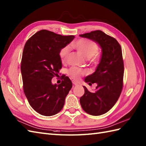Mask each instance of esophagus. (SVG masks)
<instances>
[{
    "label": "esophagus",
    "instance_id": "1",
    "mask_svg": "<svg viewBox=\"0 0 146 146\" xmlns=\"http://www.w3.org/2000/svg\"><path fill=\"white\" fill-rule=\"evenodd\" d=\"M72 83H73L74 85H75V86H76V85H78V83L76 82V81H72Z\"/></svg>",
    "mask_w": 146,
    "mask_h": 146
}]
</instances>
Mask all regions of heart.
I'll return each mask as SVG.
<instances>
[{
	"label": "heart",
	"mask_w": 146,
	"mask_h": 146,
	"mask_svg": "<svg viewBox=\"0 0 146 146\" xmlns=\"http://www.w3.org/2000/svg\"><path fill=\"white\" fill-rule=\"evenodd\" d=\"M72 46L78 52L86 58V60L91 66L95 67L98 65L100 61V56L98 52V45L96 42L90 40L80 38L74 41L72 43ZM69 55L70 48L68 46L60 49L59 56L62 63L66 62ZM87 73L86 70L77 67H72L68 71V76L74 80H79L81 76L85 75Z\"/></svg>",
	"instance_id": "obj_1"
}]
</instances>
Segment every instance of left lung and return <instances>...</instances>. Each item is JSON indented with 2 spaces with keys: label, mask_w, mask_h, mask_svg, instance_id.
I'll list each match as a JSON object with an SVG mask.
<instances>
[{
  "label": "left lung",
  "mask_w": 146,
  "mask_h": 146,
  "mask_svg": "<svg viewBox=\"0 0 146 146\" xmlns=\"http://www.w3.org/2000/svg\"><path fill=\"white\" fill-rule=\"evenodd\" d=\"M80 36L96 42L102 49V56L95 72L84 79L90 85L96 83V90L91 93L83 86L84 93L80 99L86 113L100 116L114 106L123 90L124 62L121 47L116 39L101 30Z\"/></svg>",
  "instance_id": "obj_1"
}]
</instances>
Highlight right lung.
Returning a JSON list of instances; mask_svg holds the SVG:
<instances>
[{"label":"right lung","instance_id":"1","mask_svg":"<svg viewBox=\"0 0 146 146\" xmlns=\"http://www.w3.org/2000/svg\"><path fill=\"white\" fill-rule=\"evenodd\" d=\"M74 38V35L62 36L42 30L25 43L20 66L23 92L33 109L43 116L59 113L72 88L68 76H63L59 84H53L52 79L58 75L62 67L60 49Z\"/></svg>","mask_w":146,"mask_h":146}]
</instances>
